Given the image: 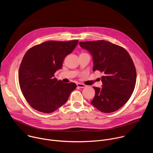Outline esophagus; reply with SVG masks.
Masks as SVG:
<instances>
[{
	"instance_id": "1",
	"label": "esophagus",
	"mask_w": 153,
	"mask_h": 153,
	"mask_svg": "<svg viewBox=\"0 0 153 153\" xmlns=\"http://www.w3.org/2000/svg\"><path fill=\"white\" fill-rule=\"evenodd\" d=\"M77 87H79V88H85V87L86 86V85H85V84H83V83H77Z\"/></svg>"
}]
</instances>
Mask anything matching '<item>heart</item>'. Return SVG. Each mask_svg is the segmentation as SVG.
Returning a JSON list of instances; mask_svg holds the SVG:
<instances>
[{
	"label": "heart",
	"mask_w": 153,
	"mask_h": 153,
	"mask_svg": "<svg viewBox=\"0 0 153 153\" xmlns=\"http://www.w3.org/2000/svg\"><path fill=\"white\" fill-rule=\"evenodd\" d=\"M85 54H88L86 53H85V52H82V53H80V55H85Z\"/></svg>",
	"instance_id": "obj_1"
}]
</instances>
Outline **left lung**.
Returning <instances> with one entry per match:
<instances>
[{
	"label": "left lung",
	"mask_w": 153,
	"mask_h": 153,
	"mask_svg": "<svg viewBox=\"0 0 153 153\" xmlns=\"http://www.w3.org/2000/svg\"><path fill=\"white\" fill-rule=\"evenodd\" d=\"M80 46L93 56V71L103 73L102 88L93 87L95 96L91 103L103 113H112L123 106L132 95L136 70L127 51L104 40L80 42Z\"/></svg>",
	"instance_id": "left-lung-1"
}]
</instances>
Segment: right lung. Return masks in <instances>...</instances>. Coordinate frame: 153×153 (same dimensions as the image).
Masks as SVG:
<instances>
[{"label":"right lung","instance_id":"right-lung-1","mask_svg":"<svg viewBox=\"0 0 153 153\" xmlns=\"http://www.w3.org/2000/svg\"><path fill=\"white\" fill-rule=\"evenodd\" d=\"M78 42L77 40L47 41L33 47L24 55L19 82L26 100L35 110L44 113L54 112L67 102L76 89V83H63L54 76Z\"/></svg>","mask_w":153,"mask_h":153}]
</instances>
